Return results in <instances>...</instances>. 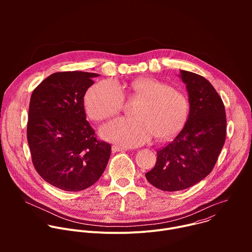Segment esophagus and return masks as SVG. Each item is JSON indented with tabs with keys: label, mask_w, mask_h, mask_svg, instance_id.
<instances>
[{
	"label": "esophagus",
	"mask_w": 252,
	"mask_h": 252,
	"mask_svg": "<svg viewBox=\"0 0 252 252\" xmlns=\"http://www.w3.org/2000/svg\"><path fill=\"white\" fill-rule=\"evenodd\" d=\"M127 149L126 147H122V146H113V152H125L126 151Z\"/></svg>",
	"instance_id": "34e87169"
}]
</instances>
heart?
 Here are the masks:
<instances>
[{
  "mask_svg": "<svg viewBox=\"0 0 252 252\" xmlns=\"http://www.w3.org/2000/svg\"><path fill=\"white\" fill-rule=\"evenodd\" d=\"M128 90L141 102L135 107L134 118H120L105 125L101 134L127 147H136L154 135L165 139L174 135L185 125L189 101L184 94L153 78L132 81ZM124 94L111 80L99 82L89 89L85 96L88 115L96 122L116 116L124 106Z\"/></svg>",
  "mask_w": 252,
  "mask_h": 252,
  "instance_id": "heart-1",
  "label": "heart"
}]
</instances>
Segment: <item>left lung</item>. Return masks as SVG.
Here are the masks:
<instances>
[{"mask_svg": "<svg viewBox=\"0 0 252 252\" xmlns=\"http://www.w3.org/2000/svg\"><path fill=\"white\" fill-rule=\"evenodd\" d=\"M190 104L187 124L157 152L155 167L146 173L151 185L164 191L187 189L207 176L218 161L226 136L223 101L203 77L181 70Z\"/></svg>", "mask_w": 252, "mask_h": 252, "instance_id": "obj_1", "label": "left lung"}]
</instances>
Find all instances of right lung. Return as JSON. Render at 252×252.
I'll list each match as a JSON object with an SVG mask.
<instances>
[{
	"mask_svg": "<svg viewBox=\"0 0 252 252\" xmlns=\"http://www.w3.org/2000/svg\"><path fill=\"white\" fill-rule=\"evenodd\" d=\"M97 74L59 71L32 94L27 138L32 164L45 181L66 191L84 190L100 177L112 146L96 138L84 96Z\"/></svg>",
	"mask_w": 252,
	"mask_h": 252,
	"instance_id": "obj_1",
	"label": "right lung"
}]
</instances>
